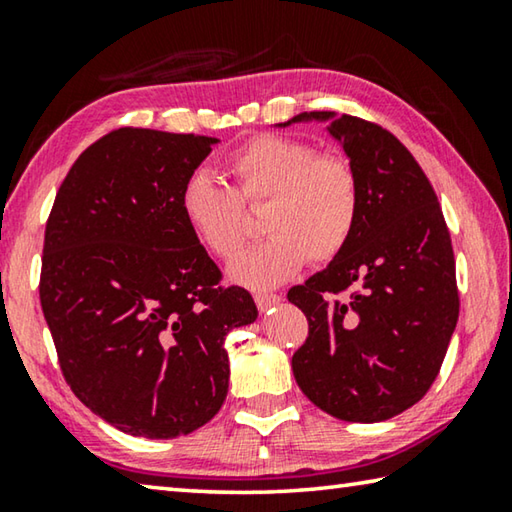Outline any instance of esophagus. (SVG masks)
Listing matches in <instances>:
<instances>
[{
	"mask_svg": "<svg viewBox=\"0 0 512 512\" xmlns=\"http://www.w3.org/2000/svg\"><path fill=\"white\" fill-rule=\"evenodd\" d=\"M280 300H282V296L269 294V291H257V294H255V303L259 307V312H266V310H269V307L278 305Z\"/></svg>",
	"mask_w": 512,
	"mask_h": 512,
	"instance_id": "34e87169",
	"label": "esophagus"
}]
</instances>
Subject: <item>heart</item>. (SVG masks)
<instances>
[{"mask_svg":"<svg viewBox=\"0 0 512 512\" xmlns=\"http://www.w3.org/2000/svg\"><path fill=\"white\" fill-rule=\"evenodd\" d=\"M225 173L230 186L205 173L186 177L180 212L193 239L227 259L248 237L243 207H264L262 227L271 237L227 269L239 285L275 287L305 262L335 259L351 241L362 193L360 177L344 154L319 152L305 139L259 134L225 159Z\"/></svg>","mask_w":512,"mask_h":512,"instance_id":"heart-1","label":"heart"}]
</instances>
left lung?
Listing matches in <instances>:
<instances>
[{"mask_svg": "<svg viewBox=\"0 0 512 512\" xmlns=\"http://www.w3.org/2000/svg\"><path fill=\"white\" fill-rule=\"evenodd\" d=\"M305 118L332 113H300L294 123ZM330 134L360 177V218L328 269L289 289L307 316L291 369L323 412L373 424L412 408L435 383L460 312L456 259L433 184L392 132L342 113Z\"/></svg>", "mask_w": 512, "mask_h": 512, "instance_id": "obj_1", "label": "left lung"}]
</instances>
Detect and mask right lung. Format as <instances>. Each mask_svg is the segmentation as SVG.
<instances>
[{
  "instance_id": "1",
  "label": "right lung",
  "mask_w": 512,
  "mask_h": 512,
  "mask_svg": "<svg viewBox=\"0 0 512 512\" xmlns=\"http://www.w3.org/2000/svg\"><path fill=\"white\" fill-rule=\"evenodd\" d=\"M214 143L113 129L79 154L45 225L38 291L63 378L136 437L205 426L227 394V332L257 319L180 212L182 184Z\"/></svg>"
}]
</instances>
